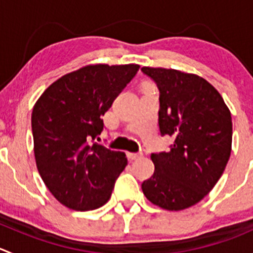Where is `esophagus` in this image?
Returning a JSON list of instances; mask_svg holds the SVG:
<instances>
[{
    "label": "esophagus",
    "mask_w": 253,
    "mask_h": 253,
    "mask_svg": "<svg viewBox=\"0 0 253 253\" xmlns=\"http://www.w3.org/2000/svg\"><path fill=\"white\" fill-rule=\"evenodd\" d=\"M127 157H128V159H131V161H134V159L141 158L142 154L141 153H127Z\"/></svg>",
    "instance_id": "obj_1"
}]
</instances>
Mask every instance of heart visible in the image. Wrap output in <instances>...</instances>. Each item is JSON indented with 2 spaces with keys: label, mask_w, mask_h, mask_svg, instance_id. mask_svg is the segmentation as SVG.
<instances>
[{
  "label": "heart",
  "mask_w": 253,
  "mask_h": 253,
  "mask_svg": "<svg viewBox=\"0 0 253 253\" xmlns=\"http://www.w3.org/2000/svg\"><path fill=\"white\" fill-rule=\"evenodd\" d=\"M146 87H148V86H147V85H146Z\"/></svg>",
  "instance_id": "heart-1"
}]
</instances>
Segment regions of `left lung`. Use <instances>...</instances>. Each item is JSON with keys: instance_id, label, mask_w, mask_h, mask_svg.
Returning a JSON list of instances; mask_svg holds the SVG:
<instances>
[{"instance_id": "obj_1", "label": "left lung", "mask_w": 253, "mask_h": 253, "mask_svg": "<svg viewBox=\"0 0 253 253\" xmlns=\"http://www.w3.org/2000/svg\"><path fill=\"white\" fill-rule=\"evenodd\" d=\"M159 89V129L173 137L169 152L151 154L154 173L142 183L152 204L179 211L204 199L231 154V112L204 78L166 68H142Z\"/></svg>"}]
</instances>
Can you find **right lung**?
Returning <instances> with one entry per match:
<instances>
[{
	"label": "right lung",
	"mask_w": 253,
	"mask_h": 253,
	"mask_svg": "<svg viewBox=\"0 0 253 253\" xmlns=\"http://www.w3.org/2000/svg\"><path fill=\"white\" fill-rule=\"evenodd\" d=\"M138 69V64L85 65L55 80L34 104L37 168L64 207L87 211L109 202L126 154L91 141L101 133V116Z\"/></svg>",
	"instance_id": "1"
}]
</instances>
